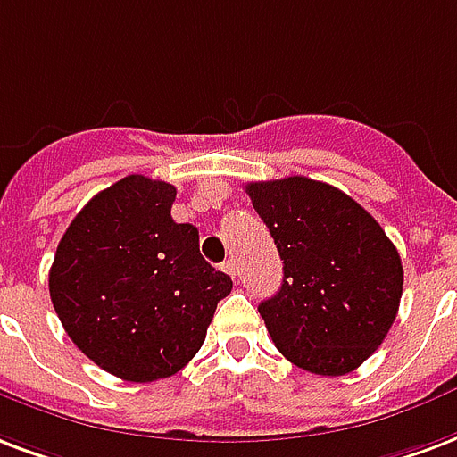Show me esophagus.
Returning a JSON list of instances; mask_svg holds the SVG:
<instances>
[{"mask_svg": "<svg viewBox=\"0 0 457 457\" xmlns=\"http://www.w3.org/2000/svg\"><path fill=\"white\" fill-rule=\"evenodd\" d=\"M222 270H225L228 275H232V278H237V273H239V268H237L235 259L225 261V263H222Z\"/></svg>", "mask_w": 457, "mask_h": 457, "instance_id": "obj_1", "label": "esophagus"}]
</instances>
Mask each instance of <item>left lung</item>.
Masks as SVG:
<instances>
[{"label": "left lung", "instance_id": "1", "mask_svg": "<svg viewBox=\"0 0 457 457\" xmlns=\"http://www.w3.org/2000/svg\"><path fill=\"white\" fill-rule=\"evenodd\" d=\"M283 259V285L259 313L275 347L299 369L343 376L388 336L403 263L383 228L354 198L309 177L246 184Z\"/></svg>", "mask_w": 457, "mask_h": 457}]
</instances>
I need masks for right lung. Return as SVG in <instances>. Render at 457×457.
Listing matches in <instances>:
<instances>
[{
	"instance_id": "right-lung-1",
	"label": "right lung",
	"mask_w": 457,
	"mask_h": 457,
	"mask_svg": "<svg viewBox=\"0 0 457 457\" xmlns=\"http://www.w3.org/2000/svg\"><path fill=\"white\" fill-rule=\"evenodd\" d=\"M174 196L172 184L129 174L83 205L50 268L66 336L124 381L187 367L232 290L229 275L198 252V229L172 220Z\"/></svg>"
}]
</instances>
